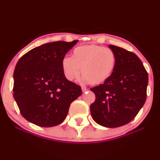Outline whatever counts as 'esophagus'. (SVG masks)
<instances>
[{
    "label": "esophagus",
    "mask_w": 160,
    "mask_h": 160,
    "mask_svg": "<svg viewBox=\"0 0 160 160\" xmlns=\"http://www.w3.org/2000/svg\"><path fill=\"white\" fill-rule=\"evenodd\" d=\"M88 90H89V89H88L87 88L83 87V86H82V91L83 92H86V91H88Z\"/></svg>",
    "instance_id": "1"
}]
</instances>
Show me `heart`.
<instances>
[{
  "label": "heart",
  "mask_w": 160,
  "mask_h": 160,
  "mask_svg": "<svg viewBox=\"0 0 160 160\" xmlns=\"http://www.w3.org/2000/svg\"><path fill=\"white\" fill-rule=\"evenodd\" d=\"M117 58L111 49L102 46L88 44L80 46L73 50L71 58L62 61V69L68 80H74L81 74L91 85H99L111 76L115 68Z\"/></svg>",
  "instance_id": "b5f03b06"
}]
</instances>
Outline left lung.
<instances>
[{
    "instance_id": "left-lung-1",
    "label": "left lung",
    "mask_w": 160,
    "mask_h": 160,
    "mask_svg": "<svg viewBox=\"0 0 160 160\" xmlns=\"http://www.w3.org/2000/svg\"><path fill=\"white\" fill-rule=\"evenodd\" d=\"M117 58L111 76L91 88L95 100L90 105L92 117L104 127L116 128L136 117L147 98L148 74L135 53L109 45Z\"/></svg>"
}]
</instances>
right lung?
<instances>
[{"mask_svg": "<svg viewBox=\"0 0 160 160\" xmlns=\"http://www.w3.org/2000/svg\"><path fill=\"white\" fill-rule=\"evenodd\" d=\"M56 41L23 55L14 71L13 97L25 120L41 127L62 123L81 88L64 76L62 61L78 43Z\"/></svg>", "mask_w": 160, "mask_h": 160, "instance_id": "obj_1", "label": "right lung"}]
</instances>
